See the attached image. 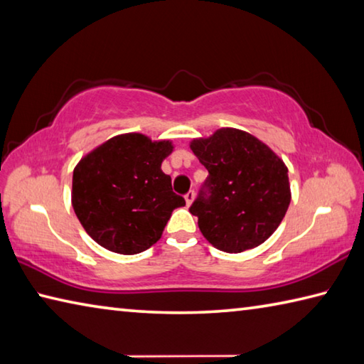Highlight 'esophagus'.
Returning <instances> with one entry per match:
<instances>
[{"mask_svg": "<svg viewBox=\"0 0 364 364\" xmlns=\"http://www.w3.org/2000/svg\"><path fill=\"white\" fill-rule=\"evenodd\" d=\"M195 200V191L190 190L187 195H185V203H187V205H191V203H193Z\"/></svg>", "mask_w": 364, "mask_h": 364, "instance_id": "34e87169", "label": "esophagus"}]
</instances>
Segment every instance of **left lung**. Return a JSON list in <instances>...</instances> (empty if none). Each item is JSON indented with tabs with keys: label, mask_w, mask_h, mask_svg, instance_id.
<instances>
[{
	"label": "left lung",
	"mask_w": 364,
	"mask_h": 364,
	"mask_svg": "<svg viewBox=\"0 0 364 364\" xmlns=\"http://www.w3.org/2000/svg\"><path fill=\"white\" fill-rule=\"evenodd\" d=\"M190 149L209 171L190 214L208 242L226 253L263 244L284 220L291 201L289 169L263 141L237 128L196 138Z\"/></svg>",
	"instance_id": "left-lung-1"
}]
</instances>
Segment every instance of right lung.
<instances>
[{"label": "right lung", "instance_id": "obj_1", "mask_svg": "<svg viewBox=\"0 0 364 364\" xmlns=\"http://www.w3.org/2000/svg\"><path fill=\"white\" fill-rule=\"evenodd\" d=\"M173 141L125 133L82 156L73 173L71 203L95 242L120 255H136L163 235L176 208L185 205L161 171Z\"/></svg>", "mask_w": 364, "mask_h": 364}]
</instances>
